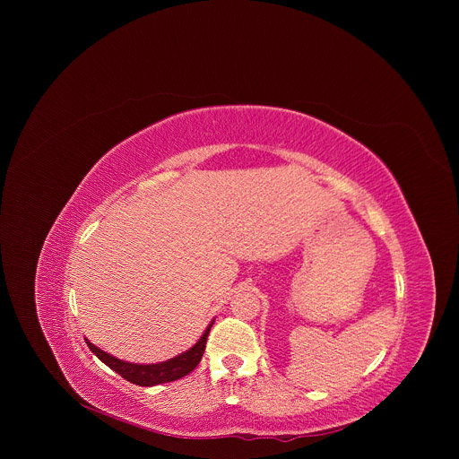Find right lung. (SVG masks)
<instances>
[{"instance_id": "right-lung-1", "label": "right lung", "mask_w": 459, "mask_h": 459, "mask_svg": "<svg viewBox=\"0 0 459 459\" xmlns=\"http://www.w3.org/2000/svg\"><path fill=\"white\" fill-rule=\"evenodd\" d=\"M213 325V322H210V325L206 327V330L203 332V335L199 337L196 344L166 360V362H159V364H132V362H124L106 351H102L100 348H97L95 344H91L90 341L88 346L90 350L106 364L109 366L113 371H117L122 378H126L127 382L135 384V385H141V387H152V385H159V384H166V382H175L178 378H184L186 375H189L203 357V351H204V346H206V337L210 333V328Z\"/></svg>"}]
</instances>
